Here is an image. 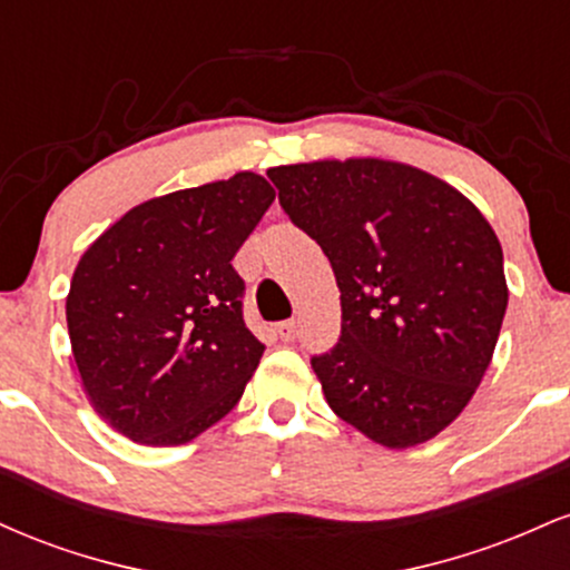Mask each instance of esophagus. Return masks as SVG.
<instances>
[{
  "label": "esophagus",
  "instance_id": "esophagus-1",
  "mask_svg": "<svg viewBox=\"0 0 570 570\" xmlns=\"http://www.w3.org/2000/svg\"><path fill=\"white\" fill-rule=\"evenodd\" d=\"M294 332H297V324H294V318H286V322L276 324V335L281 340H294Z\"/></svg>",
  "mask_w": 570,
  "mask_h": 570
}]
</instances>
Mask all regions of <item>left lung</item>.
Returning <instances> with one entry per match:
<instances>
[{
  "instance_id": "1",
  "label": "left lung",
  "mask_w": 570,
  "mask_h": 570,
  "mask_svg": "<svg viewBox=\"0 0 570 570\" xmlns=\"http://www.w3.org/2000/svg\"><path fill=\"white\" fill-rule=\"evenodd\" d=\"M340 289V340L313 356L332 412L391 450L434 440L482 383L509 289L490 222L407 163L313 160L267 171Z\"/></svg>"
}]
</instances>
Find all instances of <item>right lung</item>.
<instances>
[{
  "label": "right lung",
  "instance_id": "add662e5",
  "mask_svg": "<svg viewBox=\"0 0 570 570\" xmlns=\"http://www.w3.org/2000/svg\"><path fill=\"white\" fill-rule=\"evenodd\" d=\"M276 189L240 171L144 200L71 276L67 324L82 389L128 440L174 448L244 396L265 345L244 324L233 257Z\"/></svg>",
  "mask_w": 570,
  "mask_h": 570
}]
</instances>
